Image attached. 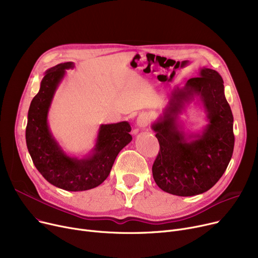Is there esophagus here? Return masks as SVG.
Here are the masks:
<instances>
[{"label": "esophagus", "instance_id": "obj_1", "mask_svg": "<svg viewBox=\"0 0 258 258\" xmlns=\"http://www.w3.org/2000/svg\"><path fill=\"white\" fill-rule=\"evenodd\" d=\"M151 121V117L147 113H141L138 117H137V125L139 127H145L148 125Z\"/></svg>", "mask_w": 258, "mask_h": 258}]
</instances>
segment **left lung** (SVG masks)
I'll use <instances>...</instances> for the list:
<instances>
[{
    "label": "left lung",
    "instance_id": "left-lung-1",
    "mask_svg": "<svg viewBox=\"0 0 258 258\" xmlns=\"http://www.w3.org/2000/svg\"><path fill=\"white\" fill-rule=\"evenodd\" d=\"M195 96L205 105L210 123L202 134L186 135L177 123V115ZM152 127L160 144L153 175L162 190L179 197L209 190L224 174L234 148L233 115L222 76L203 68L183 89L172 91L163 115Z\"/></svg>",
    "mask_w": 258,
    "mask_h": 258
}]
</instances>
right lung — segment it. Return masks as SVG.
I'll use <instances>...</instances> for the list:
<instances>
[{
    "mask_svg": "<svg viewBox=\"0 0 258 258\" xmlns=\"http://www.w3.org/2000/svg\"><path fill=\"white\" fill-rule=\"evenodd\" d=\"M73 67L72 61H68L45 73L28 111L26 143L36 169L50 184L68 191H84L97 187L108 177L119 152L133 138L127 121L101 124L89 157L77 159L63 153L52 136L47 118L54 93L66 70Z\"/></svg>",
    "mask_w": 258,
    "mask_h": 258,
    "instance_id": "right-lung-1",
    "label": "right lung"
}]
</instances>
